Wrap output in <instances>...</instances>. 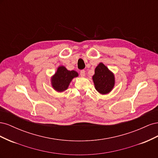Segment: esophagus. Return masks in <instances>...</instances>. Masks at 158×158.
Instances as JSON below:
<instances>
[{"label":"esophagus","instance_id":"1","mask_svg":"<svg viewBox=\"0 0 158 158\" xmlns=\"http://www.w3.org/2000/svg\"><path fill=\"white\" fill-rule=\"evenodd\" d=\"M85 71L84 70H82L80 71V76H82V77H84V76H85Z\"/></svg>","mask_w":158,"mask_h":158}]
</instances>
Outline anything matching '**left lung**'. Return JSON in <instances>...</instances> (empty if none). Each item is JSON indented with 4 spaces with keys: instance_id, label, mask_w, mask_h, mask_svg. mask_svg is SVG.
I'll list each match as a JSON object with an SVG mask.
<instances>
[{
    "instance_id": "8db88e82",
    "label": "left lung",
    "mask_w": 158,
    "mask_h": 158,
    "mask_svg": "<svg viewBox=\"0 0 158 158\" xmlns=\"http://www.w3.org/2000/svg\"><path fill=\"white\" fill-rule=\"evenodd\" d=\"M92 79L95 89L101 94L109 93L114 85V76L113 73L102 63L96 66Z\"/></svg>"
}]
</instances>
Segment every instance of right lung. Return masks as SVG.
Listing matches in <instances>:
<instances>
[{
    "label": "right lung",
    "instance_id": "add662e5",
    "mask_svg": "<svg viewBox=\"0 0 158 158\" xmlns=\"http://www.w3.org/2000/svg\"><path fill=\"white\" fill-rule=\"evenodd\" d=\"M77 76H78L77 72L68 70L64 66H60L51 77L52 87L59 92H64L69 88L72 80Z\"/></svg>",
    "mask_w": 158,
    "mask_h": 158
}]
</instances>
